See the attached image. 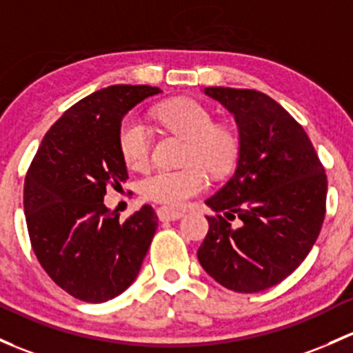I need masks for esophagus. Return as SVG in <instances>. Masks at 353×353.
Segmentation results:
<instances>
[{"label": "esophagus", "mask_w": 353, "mask_h": 353, "mask_svg": "<svg viewBox=\"0 0 353 353\" xmlns=\"http://www.w3.org/2000/svg\"><path fill=\"white\" fill-rule=\"evenodd\" d=\"M157 214L159 218H161L162 221H170V220H179L181 216H183V211L179 210H172V208H167V206H161L157 210Z\"/></svg>", "instance_id": "34e87169"}]
</instances>
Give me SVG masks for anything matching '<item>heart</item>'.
I'll return each mask as SVG.
<instances>
[{"label":"heart","mask_w":353,"mask_h":353,"mask_svg":"<svg viewBox=\"0 0 353 353\" xmlns=\"http://www.w3.org/2000/svg\"><path fill=\"white\" fill-rule=\"evenodd\" d=\"M165 128L188 140L184 169H157L142 179L140 191L152 201L181 206L206 186V172L221 176L239 157V137L225 125H214L210 110L192 99H176L159 110ZM118 147L125 164L133 170L145 169L150 162L152 135L145 121L130 117L118 130Z\"/></svg>","instance_id":"obj_1"}]
</instances>
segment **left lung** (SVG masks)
<instances>
[{
	"label": "left lung",
	"mask_w": 353,
	"mask_h": 353,
	"mask_svg": "<svg viewBox=\"0 0 353 353\" xmlns=\"http://www.w3.org/2000/svg\"><path fill=\"white\" fill-rule=\"evenodd\" d=\"M235 117L239 164L206 205L210 230L198 261L216 283L259 292L294 272L320 235L326 174L304 128L270 96L255 89L206 88ZM235 217L241 225L231 221Z\"/></svg>",
	"instance_id": "8db88e82"
}]
</instances>
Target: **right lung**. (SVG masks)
<instances>
[{
	"instance_id": "obj_1",
	"label": "right lung",
	"mask_w": 353,
	"mask_h": 353,
	"mask_svg": "<svg viewBox=\"0 0 353 353\" xmlns=\"http://www.w3.org/2000/svg\"><path fill=\"white\" fill-rule=\"evenodd\" d=\"M161 89L132 84L86 96L43 137L23 188L30 243L49 277L72 298L105 303L139 276L157 230L143 205L121 221L105 206L106 189L128 179L118 147L125 113Z\"/></svg>"
}]
</instances>
